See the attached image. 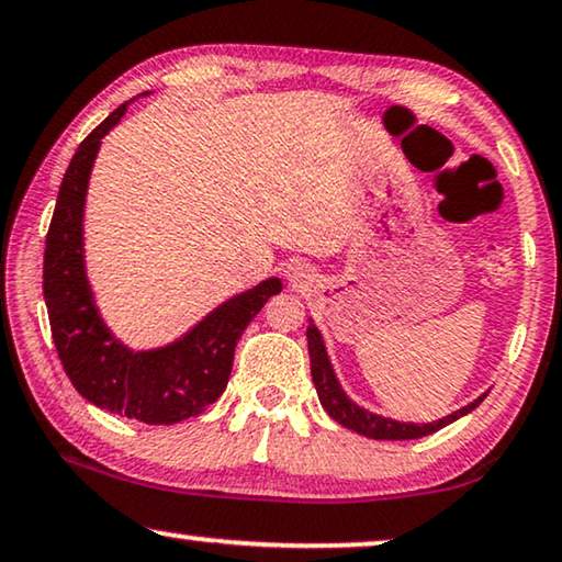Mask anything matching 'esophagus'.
<instances>
[{
	"instance_id": "esophagus-1",
	"label": "esophagus",
	"mask_w": 562,
	"mask_h": 562,
	"mask_svg": "<svg viewBox=\"0 0 562 562\" xmlns=\"http://www.w3.org/2000/svg\"><path fill=\"white\" fill-rule=\"evenodd\" d=\"M288 278H290L292 282H303V280L307 278V267H303L300 262L290 265V267H288Z\"/></svg>"
}]
</instances>
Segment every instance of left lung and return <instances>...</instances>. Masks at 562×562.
I'll list each match as a JSON object with an SVG mask.
<instances>
[{"mask_svg":"<svg viewBox=\"0 0 562 562\" xmlns=\"http://www.w3.org/2000/svg\"><path fill=\"white\" fill-rule=\"evenodd\" d=\"M307 351H311V374H313V384L315 392H318L321 405L326 407V413L334 417L338 425L349 428L353 432H361V436L374 438V440H415V438H425L430 432H436L440 428H446L458 417H463L471 409H476L481 402H484L486 394H481L479 400H473L471 405H465L458 409V413L442 417L438 423H425V425H415V423H397L390 420V417H379L374 413H367L359 405L346 397L341 384L330 369V361L326 357V346H323V338L318 334V328L307 326Z\"/></svg>","mask_w":562,"mask_h":562,"instance_id":"obj_1","label":"left lung"}]
</instances>
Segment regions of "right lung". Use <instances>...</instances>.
<instances>
[{
    "instance_id": "1",
    "label": "right lung",
    "mask_w": 562,
    "mask_h": 562,
    "mask_svg": "<svg viewBox=\"0 0 562 562\" xmlns=\"http://www.w3.org/2000/svg\"><path fill=\"white\" fill-rule=\"evenodd\" d=\"M126 104L78 145L45 236L43 295L58 359L78 394L106 413L147 425H172L201 415L221 397L234 349L262 305L282 290L278 278L259 282L157 351L134 353L101 323L83 270V203L101 137L122 120Z\"/></svg>"
}]
</instances>
